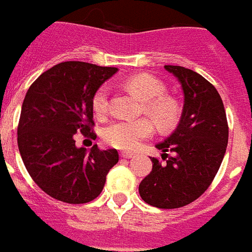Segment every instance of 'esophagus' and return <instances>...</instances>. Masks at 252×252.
I'll return each instance as SVG.
<instances>
[{"label": "esophagus", "mask_w": 252, "mask_h": 252, "mask_svg": "<svg viewBox=\"0 0 252 252\" xmlns=\"http://www.w3.org/2000/svg\"><path fill=\"white\" fill-rule=\"evenodd\" d=\"M121 158H131L134 154L133 153H128V152H121Z\"/></svg>", "instance_id": "esophagus-1"}]
</instances>
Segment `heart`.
Returning <instances> with one entry per match:
<instances>
[{
  "label": "heart",
  "instance_id": "obj_1",
  "mask_svg": "<svg viewBox=\"0 0 252 252\" xmlns=\"http://www.w3.org/2000/svg\"><path fill=\"white\" fill-rule=\"evenodd\" d=\"M125 87L144 100L145 113L162 127L173 125L179 118V106L172 98L164 96L165 86L152 75L141 73L125 80ZM93 108L96 115H104L108 110V90L100 87L94 94ZM154 131L152 121L119 119L106 126L103 138L110 146L121 150H134Z\"/></svg>",
  "mask_w": 252,
  "mask_h": 252
}]
</instances>
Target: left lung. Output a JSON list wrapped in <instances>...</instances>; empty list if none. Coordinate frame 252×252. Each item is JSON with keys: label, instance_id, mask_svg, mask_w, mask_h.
I'll return each instance as SVG.
<instances>
[{"label": "left lung", "instance_id": "left-lung-1", "mask_svg": "<svg viewBox=\"0 0 252 252\" xmlns=\"http://www.w3.org/2000/svg\"><path fill=\"white\" fill-rule=\"evenodd\" d=\"M165 69L181 84L184 107L173 133L156 145L165 162L152 158L153 169L138 190L145 203L172 209L192 203L208 189L225 154L228 125L223 100L207 79L180 65ZM166 151L174 156L169 158Z\"/></svg>", "mask_w": 252, "mask_h": 252}]
</instances>
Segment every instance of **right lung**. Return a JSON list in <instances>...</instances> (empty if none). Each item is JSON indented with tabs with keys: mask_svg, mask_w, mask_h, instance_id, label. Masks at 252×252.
Here are the masks:
<instances>
[{
	"mask_svg": "<svg viewBox=\"0 0 252 252\" xmlns=\"http://www.w3.org/2000/svg\"><path fill=\"white\" fill-rule=\"evenodd\" d=\"M118 71L84 62L56 64L29 87L17 128L18 150L33 181L51 197L84 204L96 199L108 170L118 162L115 149L88 152L73 135L95 138L93 98Z\"/></svg>",
	"mask_w": 252,
	"mask_h": 252,
	"instance_id": "right-lung-1",
	"label": "right lung"
}]
</instances>
